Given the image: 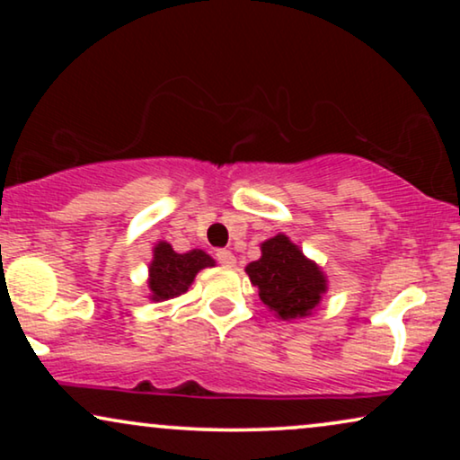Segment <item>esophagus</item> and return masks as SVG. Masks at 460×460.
Returning <instances> with one entry per match:
<instances>
[{
    "instance_id": "obj_1",
    "label": "esophagus",
    "mask_w": 460,
    "mask_h": 460,
    "mask_svg": "<svg viewBox=\"0 0 460 460\" xmlns=\"http://www.w3.org/2000/svg\"><path fill=\"white\" fill-rule=\"evenodd\" d=\"M216 260L222 263V266H228V268H232L236 263L234 253H232V251H228V249H217Z\"/></svg>"
}]
</instances>
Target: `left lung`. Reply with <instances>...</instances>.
I'll list each match as a JSON object with an SVG mask.
<instances>
[{
	"mask_svg": "<svg viewBox=\"0 0 460 460\" xmlns=\"http://www.w3.org/2000/svg\"><path fill=\"white\" fill-rule=\"evenodd\" d=\"M247 274L260 291V299L282 320L307 316L326 291L320 268L305 260L285 234L261 244V257L249 263Z\"/></svg>",
	"mask_w": 460,
	"mask_h": 460,
	"instance_id": "8db88e82",
	"label": "left lung"
}]
</instances>
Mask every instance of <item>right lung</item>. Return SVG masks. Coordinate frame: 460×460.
Instances as JSON below:
<instances>
[{"label": "right lung", "mask_w": 460, "mask_h": 460, "mask_svg": "<svg viewBox=\"0 0 460 460\" xmlns=\"http://www.w3.org/2000/svg\"><path fill=\"white\" fill-rule=\"evenodd\" d=\"M213 261L205 251L194 249L188 253H175L172 244L159 243L155 247V257L150 263V291L155 301L172 299L186 293L192 285L199 270L213 266Z\"/></svg>", "instance_id": "right-lung-1"}]
</instances>
